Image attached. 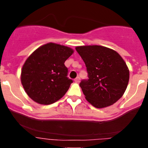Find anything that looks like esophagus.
<instances>
[{
    "instance_id": "1",
    "label": "esophagus",
    "mask_w": 148,
    "mask_h": 148,
    "mask_svg": "<svg viewBox=\"0 0 148 148\" xmlns=\"http://www.w3.org/2000/svg\"><path fill=\"white\" fill-rule=\"evenodd\" d=\"M80 80H81V79H80V77H79V76H78V77H76L75 79H74V81H75L76 83H79L80 82Z\"/></svg>"
}]
</instances>
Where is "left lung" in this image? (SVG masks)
Returning a JSON list of instances; mask_svg holds the SVG:
<instances>
[{
  "instance_id": "8db88e82",
  "label": "left lung",
  "mask_w": 148,
  "mask_h": 148,
  "mask_svg": "<svg viewBox=\"0 0 148 148\" xmlns=\"http://www.w3.org/2000/svg\"><path fill=\"white\" fill-rule=\"evenodd\" d=\"M87 67L88 80L79 86L85 97L95 108H102L123 97L130 79V70L120 54L103 46L76 47Z\"/></svg>"
}]
</instances>
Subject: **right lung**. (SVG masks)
Wrapping results in <instances>:
<instances>
[{"instance_id":"1","label":"right lung","mask_w":148,"mask_h":148,"mask_svg":"<svg viewBox=\"0 0 148 148\" xmlns=\"http://www.w3.org/2000/svg\"><path fill=\"white\" fill-rule=\"evenodd\" d=\"M73 53L70 47L50 42L30 54L21 74V84L30 99L49 105L64 95L73 82L67 78L64 62Z\"/></svg>"}]
</instances>
